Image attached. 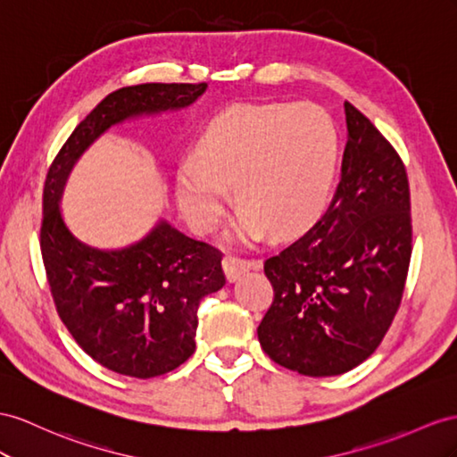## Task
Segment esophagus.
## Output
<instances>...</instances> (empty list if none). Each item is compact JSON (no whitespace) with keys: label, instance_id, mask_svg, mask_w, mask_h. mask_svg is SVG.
<instances>
[{"label":"esophagus","instance_id":"esophagus-1","mask_svg":"<svg viewBox=\"0 0 457 457\" xmlns=\"http://www.w3.org/2000/svg\"><path fill=\"white\" fill-rule=\"evenodd\" d=\"M221 264H224V272L229 282H236L237 278H241L245 272L253 270V268H261V261L241 259V256H233V254H226Z\"/></svg>","mask_w":457,"mask_h":457}]
</instances>
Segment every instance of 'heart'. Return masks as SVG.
I'll return each instance as SVG.
<instances>
[{"mask_svg": "<svg viewBox=\"0 0 457 457\" xmlns=\"http://www.w3.org/2000/svg\"><path fill=\"white\" fill-rule=\"evenodd\" d=\"M337 166V133L314 104H233L210 115L178 173L183 214L196 233L218 229L228 185L241 208L236 233L287 239L324 212Z\"/></svg>", "mask_w": 457, "mask_h": 457, "instance_id": "1", "label": "heart"}]
</instances>
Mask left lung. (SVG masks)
Here are the masks:
<instances>
[{"label":"left lung","instance_id":"left-lung-1","mask_svg":"<svg viewBox=\"0 0 457 457\" xmlns=\"http://www.w3.org/2000/svg\"><path fill=\"white\" fill-rule=\"evenodd\" d=\"M342 179L324 216L266 259L274 299L259 342L278 365L334 377L380 345L400 309L413 249L405 163L377 127L345 102Z\"/></svg>","mask_w":457,"mask_h":457}]
</instances>
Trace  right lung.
Returning a JSON list of instances; mask_svg holds the SVG:
<instances>
[{
	"instance_id": "add662e5",
	"label": "right lung",
	"mask_w": 457,
	"mask_h": 457,
	"mask_svg": "<svg viewBox=\"0 0 457 457\" xmlns=\"http://www.w3.org/2000/svg\"><path fill=\"white\" fill-rule=\"evenodd\" d=\"M204 88L146 83L112 92L75 127L46 173L40 251L57 314L92 359L125 377H160L195 353L198 305L224 287V254L166 221L129 249H90L69 233L57 203L75 160L108 127L185 108Z\"/></svg>"
}]
</instances>
